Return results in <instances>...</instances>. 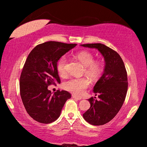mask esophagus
<instances>
[{"instance_id":"obj_1","label":"esophagus","mask_w":147,"mask_h":147,"mask_svg":"<svg viewBox=\"0 0 147 147\" xmlns=\"http://www.w3.org/2000/svg\"><path fill=\"white\" fill-rule=\"evenodd\" d=\"M72 98H74V99L78 100H82V98L78 97V96H76V95H74V94H72Z\"/></svg>"}]
</instances>
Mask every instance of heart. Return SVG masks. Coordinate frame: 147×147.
I'll return each mask as SVG.
<instances>
[{
  "label": "heart",
  "instance_id": "b5f03b06",
  "mask_svg": "<svg viewBox=\"0 0 147 147\" xmlns=\"http://www.w3.org/2000/svg\"><path fill=\"white\" fill-rule=\"evenodd\" d=\"M76 57L85 66L84 73L92 80L98 79L103 71L102 63L99 61H94L93 54L87 51H82L78 53ZM67 58L65 55L62 56L58 60L57 69L60 76L64 77L67 74L66 71ZM90 85V81L87 78H71L64 82L63 88L67 91L76 95H81L84 90Z\"/></svg>",
  "mask_w": 147,
  "mask_h": 147
}]
</instances>
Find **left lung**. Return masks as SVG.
Returning a JSON list of instances; mask_svg holds the SVG:
<instances>
[{"label": "left lung", "mask_w": 147, "mask_h": 147, "mask_svg": "<svg viewBox=\"0 0 147 147\" xmlns=\"http://www.w3.org/2000/svg\"><path fill=\"white\" fill-rule=\"evenodd\" d=\"M82 45L97 49L105 60L103 75L93 90L100 100L93 97L88 99L90 108L83 114L86 121L92 125H103L115 117L124 103L128 90L127 72L121 57L111 48L102 43Z\"/></svg>", "instance_id": "left-lung-1"}]
</instances>
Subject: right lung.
Wrapping results in <instances>:
<instances>
[{
  "label": "right lung",
  "instance_id": "right-lung-1",
  "mask_svg": "<svg viewBox=\"0 0 147 147\" xmlns=\"http://www.w3.org/2000/svg\"><path fill=\"white\" fill-rule=\"evenodd\" d=\"M76 45L47 41L37 45L28 55L20 77V95L26 111L36 121L43 124L55 121L71 98V94L65 90L52 94L47 88L60 84L58 60Z\"/></svg>",
  "mask_w": 147,
  "mask_h": 147
}]
</instances>
